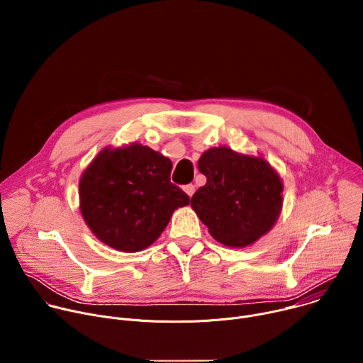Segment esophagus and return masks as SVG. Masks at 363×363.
Masks as SVG:
<instances>
[{
    "mask_svg": "<svg viewBox=\"0 0 363 363\" xmlns=\"http://www.w3.org/2000/svg\"><path fill=\"white\" fill-rule=\"evenodd\" d=\"M184 191H185V192H186V195L191 198V196L194 195V192H195V185L188 184V185H185V186H184Z\"/></svg>",
    "mask_w": 363,
    "mask_h": 363,
    "instance_id": "1",
    "label": "esophagus"
}]
</instances>
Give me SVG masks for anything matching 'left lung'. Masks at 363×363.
Here are the masks:
<instances>
[{"label": "left lung", "mask_w": 363, "mask_h": 363, "mask_svg": "<svg viewBox=\"0 0 363 363\" xmlns=\"http://www.w3.org/2000/svg\"><path fill=\"white\" fill-rule=\"evenodd\" d=\"M206 184L191 198V206L221 244L245 247L276 223L283 203V184L263 160L230 147H213L198 161Z\"/></svg>", "instance_id": "1"}]
</instances>
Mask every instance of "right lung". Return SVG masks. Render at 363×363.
Wrapping results in <instances>:
<instances>
[{
  "label": "right lung",
  "instance_id": "right-lung-1",
  "mask_svg": "<svg viewBox=\"0 0 363 363\" xmlns=\"http://www.w3.org/2000/svg\"><path fill=\"white\" fill-rule=\"evenodd\" d=\"M172 162L133 143L103 149L80 179V210L93 234L128 252L157 240L189 196L171 182Z\"/></svg>",
  "mask_w": 363,
  "mask_h": 363
}]
</instances>
